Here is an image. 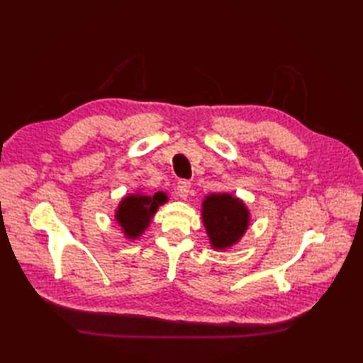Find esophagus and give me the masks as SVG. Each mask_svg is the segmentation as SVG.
Instances as JSON below:
<instances>
[{"label":"esophagus","instance_id":"1","mask_svg":"<svg viewBox=\"0 0 363 363\" xmlns=\"http://www.w3.org/2000/svg\"><path fill=\"white\" fill-rule=\"evenodd\" d=\"M189 191H190V182L186 181V179H181L179 182H177L176 186V194L179 198L186 199L189 196Z\"/></svg>","mask_w":363,"mask_h":363}]
</instances>
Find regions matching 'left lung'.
Listing matches in <instances>:
<instances>
[{
    "label": "left lung",
    "mask_w": 363,
    "mask_h": 363,
    "mask_svg": "<svg viewBox=\"0 0 363 363\" xmlns=\"http://www.w3.org/2000/svg\"><path fill=\"white\" fill-rule=\"evenodd\" d=\"M203 220L213 248L225 250L240 240L248 228L250 213L233 195H211L203 203Z\"/></svg>",
    "instance_id": "obj_1"
}]
</instances>
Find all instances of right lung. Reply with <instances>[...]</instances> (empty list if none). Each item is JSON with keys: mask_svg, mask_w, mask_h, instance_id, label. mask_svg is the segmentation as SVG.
<instances>
[{"mask_svg": "<svg viewBox=\"0 0 363 363\" xmlns=\"http://www.w3.org/2000/svg\"><path fill=\"white\" fill-rule=\"evenodd\" d=\"M167 201L164 194H156L154 196L130 195L126 196L118 206L117 221L125 230L128 238H135L148 228L152 215L156 213L157 207Z\"/></svg>", "mask_w": 363, "mask_h": 363, "instance_id": "1", "label": "right lung"}]
</instances>
